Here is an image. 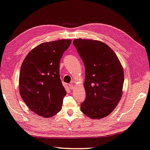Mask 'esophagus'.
<instances>
[{
	"instance_id": "1",
	"label": "esophagus",
	"mask_w": 150,
	"mask_h": 150,
	"mask_svg": "<svg viewBox=\"0 0 150 150\" xmlns=\"http://www.w3.org/2000/svg\"><path fill=\"white\" fill-rule=\"evenodd\" d=\"M69 87L70 88V89L73 90V88H74V84H73V83H70V84H69Z\"/></svg>"
}]
</instances>
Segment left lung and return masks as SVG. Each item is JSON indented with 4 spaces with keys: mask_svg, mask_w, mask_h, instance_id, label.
<instances>
[{
    "mask_svg": "<svg viewBox=\"0 0 150 150\" xmlns=\"http://www.w3.org/2000/svg\"><path fill=\"white\" fill-rule=\"evenodd\" d=\"M74 45L85 67L86 98L81 110L92 119L112 112L122 95L124 69L112 49L99 41L76 39Z\"/></svg>",
    "mask_w": 150,
    "mask_h": 150,
    "instance_id": "obj_1",
    "label": "left lung"
}]
</instances>
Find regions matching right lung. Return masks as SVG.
<instances>
[{
	"label": "right lung",
	"instance_id": "1",
	"mask_svg": "<svg viewBox=\"0 0 150 150\" xmlns=\"http://www.w3.org/2000/svg\"><path fill=\"white\" fill-rule=\"evenodd\" d=\"M71 40L41 43L29 52L21 67V98L30 109L49 118L60 112L66 95L60 77V62Z\"/></svg>",
	"mask_w": 150,
	"mask_h": 150
}]
</instances>
